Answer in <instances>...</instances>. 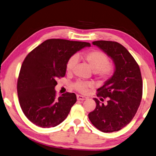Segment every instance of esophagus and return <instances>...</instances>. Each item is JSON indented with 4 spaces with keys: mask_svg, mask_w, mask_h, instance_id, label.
<instances>
[{
    "mask_svg": "<svg viewBox=\"0 0 156 156\" xmlns=\"http://www.w3.org/2000/svg\"><path fill=\"white\" fill-rule=\"evenodd\" d=\"M76 98H77L78 100H80V101H83V100L87 99V98H86L85 96H81V95H78V94H77V96H76Z\"/></svg>",
    "mask_w": 156,
    "mask_h": 156,
    "instance_id": "esophagus-1",
    "label": "esophagus"
}]
</instances>
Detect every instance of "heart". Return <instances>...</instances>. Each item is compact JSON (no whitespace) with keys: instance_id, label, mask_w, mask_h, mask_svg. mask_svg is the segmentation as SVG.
Returning <instances> with one entry per match:
<instances>
[{"instance_id":"b5f03b06","label":"heart","mask_w":156,"mask_h":156,"mask_svg":"<svg viewBox=\"0 0 156 156\" xmlns=\"http://www.w3.org/2000/svg\"><path fill=\"white\" fill-rule=\"evenodd\" d=\"M81 57L89 64L91 68L94 71L96 76L101 80H109L115 73V65L109 62L108 56L103 52L98 50H91L83 53ZM77 62V57L76 55L71 56L66 63V72H72ZM93 85L91 82L78 80L73 84L72 87L78 92L85 94L87 93L89 89L92 87Z\"/></svg>"}]
</instances>
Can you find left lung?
<instances>
[{
  "label": "left lung",
  "mask_w": 156,
  "mask_h": 156,
  "mask_svg": "<svg viewBox=\"0 0 156 156\" xmlns=\"http://www.w3.org/2000/svg\"><path fill=\"white\" fill-rule=\"evenodd\" d=\"M112 59L115 72L96 96L108 98L107 103H101L94 98L96 108L89 113L91 123L103 133L118 131L128 125L135 117L142 98V78L140 66L124 46L112 41H93Z\"/></svg>",
  "instance_id": "1"
}]
</instances>
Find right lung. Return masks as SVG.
<instances>
[{"instance_id": "add662e5", "label": "right lung", "mask_w": 156, "mask_h": 156, "mask_svg": "<svg viewBox=\"0 0 156 156\" xmlns=\"http://www.w3.org/2000/svg\"><path fill=\"white\" fill-rule=\"evenodd\" d=\"M90 44L50 39L30 52L22 63L17 80V94L26 117L37 126L55 127L67 117L76 102L74 93L58 97L56 80L66 73V63L78 51Z\"/></svg>"}]
</instances>
